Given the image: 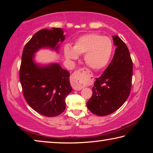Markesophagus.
Returning a JSON list of instances; mask_svg holds the SVG:
<instances>
[{
	"label": "esophagus",
	"mask_w": 153,
	"mask_h": 153,
	"mask_svg": "<svg viewBox=\"0 0 153 153\" xmlns=\"http://www.w3.org/2000/svg\"><path fill=\"white\" fill-rule=\"evenodd\" d=\"M79 74H86L89 75L90 77H93L92 74L91 72H90L88 69L86 68H82L81 69H79L78 71L76 72V73L71 76V85H72V87H73V88L75 90H77V91H79V90H81L83 88L82 86H81V85L79 84L80 81L82 79V77L79 76Z\"/></svg>",
	"instance_id": "esophagus-1"
}]
</instances>
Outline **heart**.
<instances>
[{"instance_id": "obj_1", "label": "heart", "mask_w": 153, "mask_h": 153, "mask_svg": "<svg viewBox=\"0 0 153 153\" xmlns=\"http://www.w3.org/2000/svg\"><path fill=\"white\" fill-rule=\"evenodd\" d=\"M113 50V45L110 38L90 33L77 38L73 48L65 46L63 53L69 61L77 59L79 55H84L85 63L93 69L100 70L108 64Z\"/></svg>"}]
</instances>
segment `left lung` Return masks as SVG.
I'll return each mask as SVG.
<instances>
[{"instance_id": "obj_1", "label": "left lung", "mask_w": 153, "mask_h": 153, "mask_svg": "<svg viewBox=\"0 0 153 153\" xmlns=\"http://www.w3.org/2000/svg\"><path fill=\"white\" fill-rule=\"evenodd\" d=\"M116 49L112 61L92 87L87 107L98 116L113 113L123 105L130 93L133 63L128 46L118 36H113Z\"/></svg>"}]
</instances>
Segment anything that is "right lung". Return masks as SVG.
<instances>
[{
    "instance_id": "right-lung-1",
    "label": "right lung",
    "mask_w": 153,
    "mask_h": 153,
    "mask_svg": "<svg viewBox=\"0 0 153 153\" xmlns=\"http://www.w3.org/2000/svg\"><path fill=\"white\" fill-rule=\"evenodd\" d=\"M65 39L61 28L38 31L24 46L19 79L27 104L46 117H55L65 109V98L72 91L69 73L58 63L42 64L35 60L40 49H50L59 53Z\"/></svg>"
}]
</instances>
